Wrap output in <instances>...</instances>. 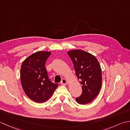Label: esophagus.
Here are the masks:
<instances>
[{
  "instance_id": "1",
  "label": "esophagus",
  "mask_w": 130,
  "mask_h": 130,
  "mask_svg": "<svg viewBox=\"0 0 130 130\" xmlns=\"http://www.w3.org/2000/svg\"><path fill=\"white\" fill-rule=\"evenodd\" d=\"M67 83H68V82H67V80H66L65 79H62L61 82V83H60V84H61V85H65L67 84Z\"/></svg>"
}]
</instances>
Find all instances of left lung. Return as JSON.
I'll return each instance as SVG.
<instances>
[{
  "label": "left lung",
  "instance_id": "obj_1",
  "mask_svg": "<svg viewBox=\"0 0 130 130\" xmlns=\"http://www.w3.org/2000/svg\"><path fill=\"white\" fill-rule=\"evenodd\" d=\"M72 60L76 75L82 84V93L75 98L79 104L89 103L98 95L102 86V70L93 55L80 50L68 52Z\"/></svg>",
  "mask_w": 130,
  "mask_h": 130
}]
</instances>
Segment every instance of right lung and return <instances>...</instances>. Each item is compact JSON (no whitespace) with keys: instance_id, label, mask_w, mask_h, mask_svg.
<instances>
[{"instance_id":"obj_1","label":"right lung","mask_w":130,"mask_h":130,"mask_svg":"<svg viewBox=\"0 0 130 130\" xmlns=\"http://www.w3.org/2000/svg\"><path fill=\"white\" fill-rule=\"evenodd\" d=\"M50 52L38 51L30 55L21 68V81L26 94L37 103L45 102L59 86L48 79L45 68Z\"/></svg>"}]
</instances>
